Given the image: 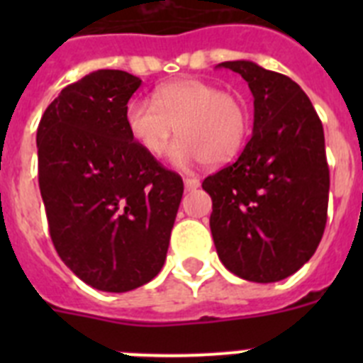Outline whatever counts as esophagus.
Listing matches in <instances>:
<instances>
[{
  "label": "esophagus",
  "mask_w": 363,
  "mask_h": 363,
  "mask_svg": "<svg viewBox=\"0 0 363 363\" xmlns=\"http://www.w3.org/2000/svg\"><path fill=\"white\" fill-rule=\"evenodd\" d=\"M184 184H185V189H187V191H194V189L200 187V179H198V178H185Z\"/></svg>",
  "instance_id": "esophagus-1"
}]
</instances>
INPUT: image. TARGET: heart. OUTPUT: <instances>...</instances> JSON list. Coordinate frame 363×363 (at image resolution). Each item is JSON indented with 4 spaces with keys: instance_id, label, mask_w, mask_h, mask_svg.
<instances>
[{
    "instance_id": "obj_1",
    "label": "heart",
    "mask_w": 363,
    "mask_h": 363,
    "mask_svg": "<svg viewBox=\"0 0 363 363\" xmlns=\"http://www.w3.org/2000/svg\"><path fill=\"white\" fill-rule=\"evenodd\" d=\"M154 105L134 99L125 121L134 142L150 156H162L174 133L179 140L171 158L179 165L233 160L251 133L243 99L200 79H178L156 89Z\"/></svg>"
}]
</instances>
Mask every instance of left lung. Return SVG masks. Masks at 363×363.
Returning <instances> with one entry per match:
<instances>
[{
	"instance_id": "obj_1",
	"label": "left lung",
	"mask_w": 363,
	"mask_h": 363,
	"mask_svg": "<svg viewBox=\"0 0 363 363\" xmlns=\"http://www.w3.org/2000/svg\"><path fill=\"white\" fill-rule=\"evenodd\" d=\"M255 98L252 136L238 160L203 179L211 233L233 274L271 284L314 255L327 221L329 167L318 114L298 83L249 60L223 62Z\"/></svg>"
}]
</instances>
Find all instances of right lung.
<instances>
[{
    "label": "right lung",
    "mask_w": 363,
    "mask_h": 363,
    "mask_svg": "<svg viewBox=\"0 0 363 363\" xmlns=\"http://www.w3.org/2000/svg\"><path fill=\"white\" fill-rule=\"evenodd\" d=\"M142 79L96 70L65 86L38 127V176L50 238L85 284L127 293L167 258L184 182L134 142L127 104Z\"/></svg>",
    "instance_id": "add662e5"
}]
</instances>
